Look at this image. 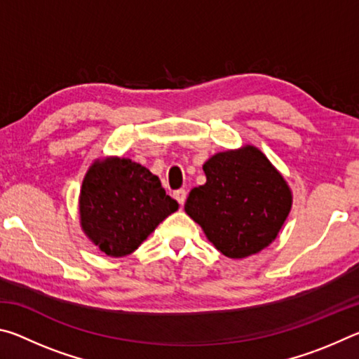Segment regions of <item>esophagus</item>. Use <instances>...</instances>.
<instances>
[{
    "label": "esophagus",
    "instance_id": "1",
    "mask_svg": "<svg viewBox=\"0 0 359 359\" xmlns=\"http://www.w3.org/2000/svg\"><path fill=\"white\" fill-rule=\"evenodd\" d=\"M174 198L177 199L180 205H184L185 199H187V191L182 190V188H180V190H175V191H174Z\"/></svg>",
    "mask_w": 359,
    "mask_h": 359
}]
</instances>
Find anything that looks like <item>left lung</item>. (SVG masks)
I'll return each instance as SVG.
<instances>
[{
	"label": "left lung",
	"mask_w": 359,
	"mask_h": 359,
	"mask_svg": "<svg viewBox=\"0 0 359 359\" xmlns=\"http://www.w3.org/2000/svg\"><path fill=\"white\" fill-rule=\"evenodd\" d=\"M208 182L193 188L185 212L228 258L258 253L277 238L291 209L287 182L258 149L222 151L204 163Z\"/></svg>",
	"instance_id": "left-lung-1"
}]
</instances>
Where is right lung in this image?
I'll return each mask as SVG.
<instances>
[{"mask_svg": "<svg viewBox=\"0 0 359 359\" xmlns=\"http://www.w3.org/2000/svg\"><path fill=\"white\" fill-rule=\"evenodd\" d=\"M79 204L85 234L111 257L135 252L179 209L156 175L125 158L95 163L83 179Z\"/></svg>", "mask_w": 359, "mask_h": 359, "instance_id": "1", "label": "right lung"}]
</instances>
